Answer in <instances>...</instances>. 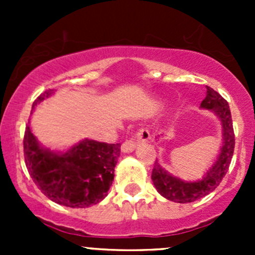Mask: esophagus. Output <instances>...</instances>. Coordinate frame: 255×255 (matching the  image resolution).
I'll use <instances>...</instances> for the list:
<instances>
[{"label": "esophagus", "mask_w": 255, "mask_h": 255, "mask_svg": "<svg viewBox=\"0 0 255 255\" xmlns=\"http://www.w3.org/2000/svg\"><path fill=\"white\" fill-rule=\"evenodd\" d=\"M149 137H150V134H149L148 130L142 128V129L138 130L135 138H129V139L126 140V142L122 144V146H121V149H122L123 153H132V151L138 146V143L145 142V140L149 139Z\"/></svg>", "instance_id": "1"}]
</instances>
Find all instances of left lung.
<instances>
[{
    "label": "left lung",
    "mask_w": 255,
    "mask_h": 255,
    "mask_svg": "<svg viewBox=\"0 0 255 255\" xmlns=\"http://www.w3.org/2000/svg\"><path fill=\"white\" fill-rule=\"evenodd\" d=\"M206 97L202 100L200 109L208 110L210 112L215 113L222 127V146L220 148L217 158L208 168L202 179L196 181H186L174 176L173 174L165 170L158 163V160L154 164V169L151 171V180L156 191L169 201L177 202V204L192 202L213 191L222 181L232 160L233 150H235V132H233L230 106L218 92L208 86H206Z\"/></svg>",
    "instance_id": "obj_1"
}]
</instances>
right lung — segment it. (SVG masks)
<instances>
[{
  "label": "right lung",
  "instance_id": "1",
  "mask_svg": "<svg viewBox=\"0 0 255 255\" xmlns=\"http://www.w3.org/2000/svg\"><path fill=\"white\" fill-rule=\"evenodd\" d=\"M51 95L53 90L40 95L33 104L32 113L37 105ZM23 146L28 173L40 191L55 204L73 208L97 205L107 196L121 154L120 143L87 138L65 151L51 150L38 142L29 122Z\"/></svg>",
  "mask_w": 255,
  "mask_h": 255
}]
</instances>
